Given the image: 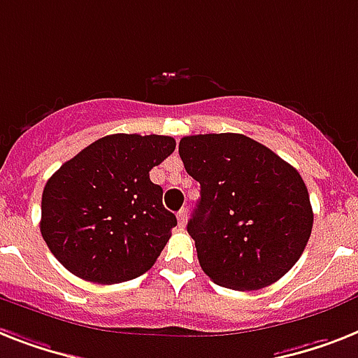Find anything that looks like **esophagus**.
<instances>
[{
    "label": "esophagus",
    "instance_id": "1",
    "mask_svg": "<svg viewBox=\"0 0 358 358\" xmlns=\"http://www.w3.org/2000/svg\"><path fill=\"white\" fill-rule=\"evenodd\" d=\"M176 219H178V224L184 228L185 222H187V209H180L178 213H176Z\"/></svg>",
    "mask_w": 358,
    "mask_h": 358
}]
</instances>
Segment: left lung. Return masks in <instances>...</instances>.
Listing matches in <instances>:
<instances>
[{
	"label": "left lung",
	"instance_id": "1",
	"mask_svg": "<svg viewBox=\"0 0 358 358\" xmlns=\"http://www.w3.org/2000/svg\"><path fill=\"white\" fill-rule=\"evenodd\" d=\"M178 152L200 184L187 231L209 280L226 289L259 290L283 278L313 229L300 173L243 134L185 136Z\"/></svg>",
	"mask_w": 358,
	"mask_h": 358
}]
</instances>
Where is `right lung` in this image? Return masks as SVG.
Returning a JSON list of instances; mask_svg holds the SVG:
<instances>
[{"mask_svg": "<svg viewBox=\"0 0 358 358\" xmlns=\"http://www.w3.org/2000/svg\"><path fill=\"white\" fill-rule=\"evenodd\" d=\"M176 147L171 136L112 134L97 139L48 180L40 231L71 274L121 283L156 263L176 226L150 169Z\"/></svg>", "mask_w": 358, "mask_h": 358, "instance_id": "right-lung-1", "label": "right lung"}]
</instances>
